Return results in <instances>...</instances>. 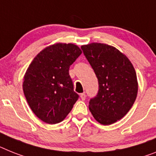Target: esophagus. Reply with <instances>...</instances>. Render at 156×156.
<instances>
[{
  "instance_id": "esophagus-1",
  "label": "esophagus",
  "mask_w": 156,
  "mask_h": 156,
  "mask_svg": "<svg viewBox=\"0 0 156 156\" xmlns=\"http://www.w3.org/2000/svg\"><path fill=\"white\" fill-rule=\"evenodd\" d=\"M80 98L82 101L86 100V94L85 93H82V94H80Z\"/></svg>"
}]
</instances>
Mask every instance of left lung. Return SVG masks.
<instances>
[{
    "label": "left lung",
    "instance_id": "8db88e82",
    "mask_svg": "<svg viewBox=\"0 0 156 156\" xmlns=\"http://www.w3.org/2000/svg\"><path fill=\"white\" fill-rule=\"evenodd\" d=\"M81 48L99 84L89 108L100 124H113L128 113L136 98L138 82L134 67L127 56L112 46L91 43Z\"/></svg>",
    "mask_w": 156,
    "mask_h": 156
}]
</instances>
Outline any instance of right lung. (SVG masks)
Listing matches in <instances>:
<instances>
[{"label":"right lung","mask_w":156,"mask_h":156,"mask_svg":"<svg viewBox=\"0 0 156 156\" xmlns=\"http://www.w3.org/2000/svg\"><path fill=\"white\" fill-rule=\"evenodd\" d=\"M81 54L73 44H55L42 50L27 69L23 94L32 112L44 122L62 121L78 99L69 68Z\"/></svg>","instance_id":"obj_1"}]
</instances>
